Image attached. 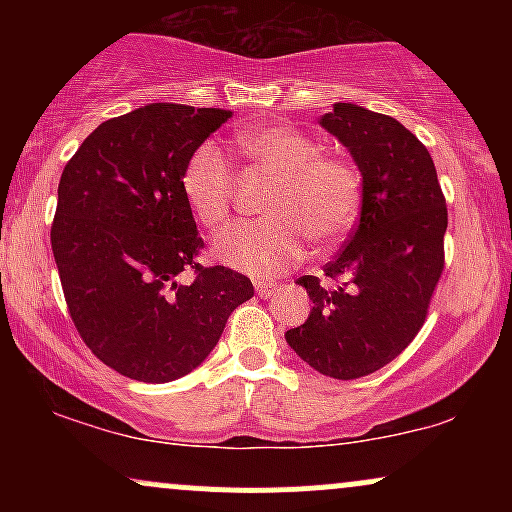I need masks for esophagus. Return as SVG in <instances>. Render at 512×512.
Listing matches in <instances>:
<instances>
[{"instance_id":"34e87169","label":"esophagus","mask_w":512,"mask_h":512,"mask_svg":"<svg viewBox=\"0 0 512 512\" xmlns=\"http://www.w3.org/2000/svg\"><path fill=\"white\" fill-rule=\"evenodd\" d=\"M279 289V286L274 284V281H264V279H255V291H257V296H262V298H269L272 296V293Z\"/></svg>"}]
</instances>
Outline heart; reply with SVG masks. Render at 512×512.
I'll return each mask as SVG.
<instances>
[{
	"instance_id": "1",
	"label": "heart",
	"mask_w": 512,
	"mask_h": 512,
	"mask_svg": "<svg viewBox=\"0 0 512 512\" xmlns=\"http://www.w3.org/2000/svg\"><path fill=\"white\" fill-rule=\"evenodd\" d=\"M240 146L274 185L264 195L267 219L233 223L214 238V255L252 276H276L301 260L305 243L330 248L354 228L361 211V173L349 158L322 154L310 134L272 125L240 134ZM231 163L219 146L202 144L182 170V195L207 228L231 214Z\"/></svg>"
}]
</instances>
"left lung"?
I'll return each instance as SVG.
<instances>
[{"label":"left lung","instance_id":"8db88e82","mask_svg":"<svg viewBox=\"0 0 512 512\" xmlns=\"http://www.w3.org/2000/svg\"><path fill=\"white\" fill-rule=\"evenodd\" d=\"M320 125L361 170V219L322 279L296 281L313 310L286 342L317 373L356 380L387 366L424 327L445 269L448 207L431 154L395 117L334 103Z\"/></svg>","mask_w":512,"mask_h":512}]
</instances>
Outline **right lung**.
<instances>
[{
	"label": "right lung",
	"mask_w": 512,
	"mask_h": 512,
	"mask_svg": "<svg viewBox=\"0 0 512 512\" xmlns=\"http://www.w3.org/2000/svg\"><path fill=\"white\" fill-rule=\"evenodd\" d=\"M231 115L144 105L98 125L62 170L50 243L64 301L93 356L132 380L195 370L255 293L245 274L199 264L204 240L182 195L190 156Z\"/></svg>",
	"instance_id": "obj_1"
}]
</instances>
